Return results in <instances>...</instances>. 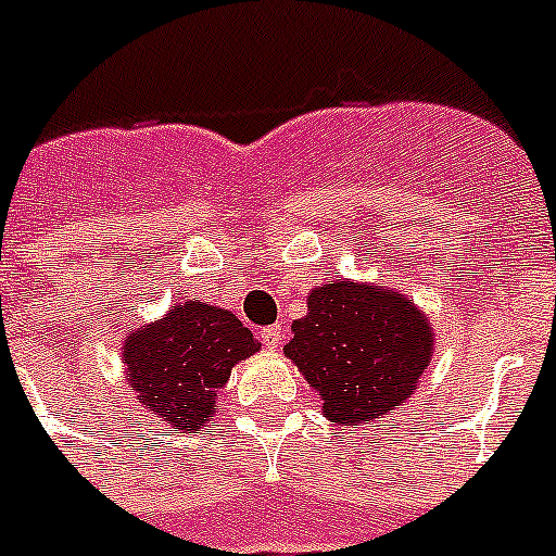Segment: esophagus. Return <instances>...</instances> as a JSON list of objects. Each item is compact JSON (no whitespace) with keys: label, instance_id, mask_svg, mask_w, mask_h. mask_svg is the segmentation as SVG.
<instances>
[{"label":"esophagus","instance_id":"obj_1","mask_svg":"<svg viewBox=\"0 0 556 556\" xmlns=\"http://www.w3.org/2000/svg\"><path fill=\"white\" fill-rule=\"evenodd\" d=\"M285 331L282 326H266V329H261V342L266 345V349H279V342H282Z\"/></svg>","mask_w":556,"mask_h":556}]
</instances>
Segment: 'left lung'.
Returning <instances> with one entry per match:
<instances>
[{
	"label": "left lung",
	"mask_w": 556,
	"mask_h": 556,
	"mask_svg": "<svg viewBox=\"0 0 556 556\" xmlns=\"http://www.w3.org/2000/svg\"><path fill=\"white\" fill-rule=\"evenodd\" d=\"M285 356L337 425H370L403 406L433 356V326L414 299L378 282L334 279L307 295Z\"/></svg>",
	"instance_id": "1"
}]
</instances>
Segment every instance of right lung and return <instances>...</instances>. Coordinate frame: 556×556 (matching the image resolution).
Masks as SVG:
<instances>
[{"label": "right lung", "mask_w": 556, "mask_h": 556, "mask_svg": "<svg viewBox=\"0 0 556 556\" xmlns=\"http://www.w3.org/2000/svg\"><path fill=\"white\" fill-rule=\"evenodd\" d=\"M257 351L261 342L230 309L186 299L126 337L123 365L142 408L186 433L211 422L232 367Z\"/></svg>", "instance_id": "add662e5"}]
</instances>
